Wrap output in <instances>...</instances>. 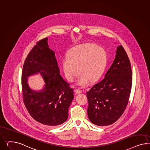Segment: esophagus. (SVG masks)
<instances>
[{
  "label": "esophagus",
  "mask_w": 150,
  "mask_h": 150,
  "mask_svg": "<svg viewBox=\"0 0 150 150\" xmlns=\"http://www.w3.org/2000/svg\"><path fill=\"white\" fill-rule=\"evenodd\" d=\"M75 92H76V93H77V94H80V93H81L82 92V91L80 90V89H76V90H75Z\"/></svg>",
  "instance_id": "1"
}]
</instances>
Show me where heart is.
Wrapping results in <instances>:
<instances>
[{
  "label": "heart",
  "mask_w": 150,
  "mask_h": 150,
  "mask_svg": "<svg viewBox=\"0 0 150 150\" xmlns=\"http://www.w3.org/2000/svg\"><path fill=\"white\" fill-rule=\"evenodd\" d=\"M107 61V53L104 49L97 45L86 43L71 49L69 57H65L62 65L65 76L69 81L75 79L80 70L81 74L77 85L85 87L89 85L91 80L96 81L101 76Z\"/></svg>",
  "instance_id": "b5f03b06"
}]
</instances>
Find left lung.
<instances>
[{
    "label": "left lung",
    "mask_w": 150,
    "mask_h": 150,
    "mask_svg": "<svg viewBox=\"0 0 150 150\" xmlns=\"http://www.w3.org/2000/svg\"><path fill=\"white\" fill-rule=\"evenodd\" d=\"M113 63L104 78L86 94L89 121L99 126L113 124L126 110L132 84L129 59L121 45L117 47Z\"/></svg>",
    "instance_id": "8db88e82"
}]
</instances>
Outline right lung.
Returning <instances> with one entry per match:
<instances>
[{
	"instance_id": "1",
	"label": "right lung",
	"mask_w": 150,
	"mask_h": 150,
	"mask_svg": "<svg viewBox=\"0 0 150 150\" xmlns=\"http://www.w3.org/2000/svg\"><path fill=\"white\" fill-rule=\"evenodd\" d=\"M39 73L45 86L34 91L29 87L28 78ZM69 86L60 75L55 53L50 49L47 38L39 41L29 53L22 73L23 101L30 116L47 126H58L66 121L74 97Z\"/></svg>"
}]
</instances>
